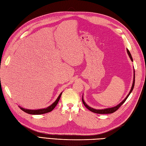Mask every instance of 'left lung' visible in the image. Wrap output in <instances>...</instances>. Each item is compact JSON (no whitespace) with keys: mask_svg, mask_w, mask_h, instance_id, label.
<instances>
[{"mask_svg":"<svg viewBox=\"0 0 146 146\" xmlns=\"http://www.w3.org/2000/svg\"><path fill=\"white\" fill-rule=\"evenodd\" d=\"M127 54L128 55H129V57L130 60H131V61H133V58H132V56L131 55V54L130 52H129V50H128V48H127ZM135 69H133V83H132V86H131V90L129 92V93L128 94V95L126 96V98L123 99L121 102L120 104H119L118 105H116L115 107H111V108H104V109H102V110H98V109H94L93 108H92L91 107H90V106H88L86 103L85 102V100H84L83 99V96H82V102L84 104V105L85 106V107L89 110H90L91 111L93 112V113H98V114H110V113H114V111H116V110H118V108L121 107V106L125 102V101L127 100V99L128 98V97L129 96V95L130 94L131 92H132V91H133V88H134V86H135Z\"/></svg>","mask_w":146,"mask_h":146,"instance_id":"1","label":"left lung"}]
</instances>
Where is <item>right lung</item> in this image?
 <instances>
[{
	"mask_svg": "<svg viewBox=\"0 0 146 146\" xmlns=\"http://www.w3.org/2000/svg\"><path fill=\"white\" fill-rule=\"evenodd\" d=\"M62 94V92H61L60 94L58 96V98L56 99V100L54 102V103H53L52 105H50V106H48V107L45 108H41V109H39V110H29V109H25L23 107H20L19 106V107L23 110V111L27 113L28 114H45L48 112H50L52 111L55 108V107H56V105L58 104V101L61 98V96Z\"/></svg>",
	"mask_w": 146,
	"mask_h": 146,
	"instance_id": "1",
	"label": "right lung"
}]
</instances>
